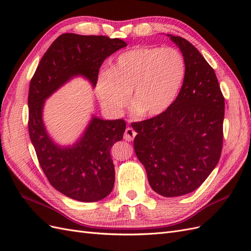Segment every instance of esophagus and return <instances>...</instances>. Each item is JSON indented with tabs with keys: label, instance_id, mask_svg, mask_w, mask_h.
<instances>
[{
	"label": "esophagus",
	"instance_id": "esophagus-1",
	"mask_svg": "<svg viewBox=\"0 0 251 251\" xmlns=\"http://www.w3.org/2000/svg\"><path fill=\"white\" fill-rule=\"evenodd\" d=\"M135 136H136V132L133 130L132 127H126V128L124 138H125L126 141H132V140L134 139Z\"/></svg>",
	"mask_w": 251,
	"mask_h": 251
}]
</instances>
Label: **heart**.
<instances>
[{"instance_id":"obj_1","label":"heart","mask_w":251,"mask_h":251,"mask_svg":"<svg viewBox=\"0 0 251 251\" xmlns=\"http://www.w3.org/2000/svg\"><path fill=\"white\" fill-rule=\"evenodd\" d=\"M186 72L185 59L175 48L136 47L123 52L101 70L96 94L102 107L119 113L131 96L133 110L153 118L168 111L180 92Z\"/></svg>"}]
</instances>
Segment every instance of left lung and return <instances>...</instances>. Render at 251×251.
<instances>
[{
    "instance_id": "left-lung-1",
    "label": "left lung",
    "mask_w": 251,
    "mask_h": 251,
    "mask_svg": "<svg viewBox=\"0 0 251 251\" xmlns=\"http://www.w3.org/2000/svg\"><path fill=\"white\" fill-rule=\"evenodd\" d=\"M185 59L183 85L172 107L132 124L135 153L151 187L163 197L194 192L214 171L223 144L224 97L214 69L183 37L168 34Z\"/></svg>"
}]
</instances>
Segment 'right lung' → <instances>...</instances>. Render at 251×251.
<instances>
[{"label":"right lung","instance_id":"right-lung-1","mask_svg":"<svg viewBox=\"0 0 251 251\" xmlns=\"http://www.w3.org/2000/svg\"><path fill=\"white\" fill-rule=\"evenodd\" d=\"M126 46L125 41L104 35L64 33L45 53L30 81V139L50 184L73 200L96 202L110 195L115 182L110 153L113 144L123 139L126 123L92 115L77 141L63 147L51 138L45 126V101L77 76L85 77L95 88L103 60Z\"/></svg>","mask_w":251,"mask_h":251}]
</instances>
